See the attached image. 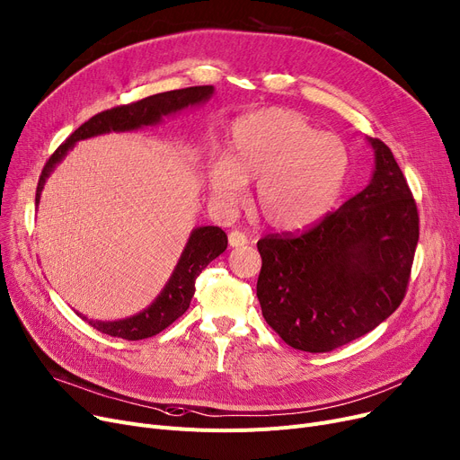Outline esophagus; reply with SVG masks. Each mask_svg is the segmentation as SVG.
<instances>
[{"label":"esophagus","instance_id":"obj_1","mask_svg":"<svg viewBox=\"0 0 460 460\" xmlns=\"http://www.w3.org/2000/svg\"><path fill=\"white\" fill-rule=\"evenodd\" d=\"M248 244V236L241 231H231L229 233V246L233 248H241V246H246Z\"/></svg>","mask_w":460,"mask_h":460}]
</instances>
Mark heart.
<instances>
[{"mask_svg": "<svg viewBox=\"0 0 460 460\" xmlns=\"http://www.w3.org/2000/svg\"><path fill=\"white\" fill-rule=\"evenodd\" d=\"M349 154L334 133H323L288 109H263L238 118L227 154L208 167L212 195L236 203L257 181L253 205L278 229H305L323 219L341 199Z\"/></svg>", "mask_w": 460, "mask_h": 460, "instance_id": "obj_1", "label": "heart"}]
</instances>
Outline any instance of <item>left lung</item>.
Masks as SVG:
<instances>
[{"label": "left lung", "instance_id": "8db88e82", "mask_svg": "<svg viewBox=\"0 0 460 460\" xmlns=\"http://www.w3.org/2000/svg\"><path fill=\"white\" fill-rule=\"evenodd\" d=\"M368 186L301 234L257 243V298L265 322L301 351H332L401 306L419 241L417 207L379 138Z\"/></svg>", "mask_w": 460, "mask_h": 460}]
</instances>
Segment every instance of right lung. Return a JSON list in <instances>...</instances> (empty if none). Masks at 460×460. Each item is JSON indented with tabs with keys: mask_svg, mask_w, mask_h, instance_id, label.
Returning <instances> with one entry per match:
<instances>
[{
	"mask_svg": "<svg viewBox=\"0 0 460 460\" xmlns=\"http://www.w3.org/2000/svg\"><path fill=\"white\" fill-rule=\"evenodd\" d=\"M214 93V86H191L182 90H172L155 93L150 97L141 99L137 103L114 107L111 111H103L92 116L88 122L81 128L75 129L64 145H59L58 150L50 155L47 165L43 167L41 178H39L37 193H35V207L41 201V191L45 188L47 178L56 169L58 164L67 155L69 150L78 141L84 138L105 135L111 131L122 133V131H137L148 126H155L162 122L165 116H172L181 111L197 107L207 103ZM227 248V234L214 226L195 227L188 238V243L182 250L181 259L169 278V282L155 296V301L131 317L118 319V322H93L86 315H81L84 322H88L93 329L102 331L109 336L126 338V341H143V338L154 336L167 329L172 322L181 317L191 303V296L195 293V279L205 270V267L214 261V259L224 253Z\"/></svg>",
	"mask_w": 460,
	"mask_h": 460,
	"instance_id": "add662e5",
	"label": "right lung"
}]
</instances>
